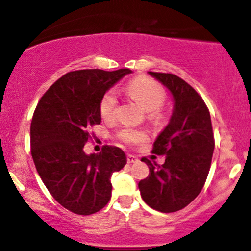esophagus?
I'll use <instances>...</instances> for the list:
<instances>
[{
	"instance_id": "obj_1",
	"label": "esophagus",
	"mask_w": 251,
	"mask_h": 251,
	"mask_svg": "<svg viewBox=\"0 0 251 251\" xmlns=\"http://www.w3.org/2000/svg\"><path fill=\"white\" fill-rule=\"evenodd\" d=\"M126 159H127V163H137L138 162V158L131 153H128L127 155H126Z\"/></svg>"
}]
</instances>
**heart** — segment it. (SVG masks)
<instances>
[{
  "instance_id": "obj_1",
  "label": "heart",
  "mask_w": 251,
  "mask_h": 251,
  "mask_svg": "<svg viewBox=\"0 0 251 251\" xmlns=\"http://www.w3.org/2000/svg\"><path fill=\"white\" fill-rule=\"evenodd\" d=\"M126 91L142 107L148 111V118L152 123H159L163 119L162 106L166 100L164 88L154 80L146 76H138L128 83ZM118 99L113 91H109L100 101V114L103 119H113L116 117ZM118 139L127 145H134L148 139V134L143 129L123 127L118 131Z\"/></svg>"
}]
</instances>
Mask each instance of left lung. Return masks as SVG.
I'll use <instances>...</instances> for the list:
<instances>
[{
	"label": "left lung",
	"mask_w": 251,
	"mask_h": 251,
	"mask_svg": "<svg viewBox=\"0 0 251 251\" xmlns=\"http://www.w3.org/2000/svg\"><path fill=\"white\" fill-rule=\"evenodd\" d=\"M166 86L175 108L169 125L158 135L152 153L165 155L158 165L146 157L150 174L140 180V195L152 209L175 212L189 205L200 195L208 178L215 149L208 106L196 89L179 76L149 72Z\"/></svg>",
	"instance_id": "8db88e82"
}]
</instances>
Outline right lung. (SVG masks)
Returning <instances> with one entry per match:
<instances>
[{"label":"right lung","mask_w":251,"mask_h":251,"mask_svg":"<svg viewBox=\"0 0 251 251\" xmlns=\"http://www.w3.org/2000/svg\"><path fill=\"white\" fill-rule=\"evenodd\" d=\"M129 73L128 68L70 72L48 88L34 111L30 152L37 174L54 200L76 215L96 214L108 203L111 176L126 164L117 146L103 145L89 155L83 146L94 137L89 128L101 123L102 97Z\"/></svg>","instance_id":"obj_1"}]
</instances>
